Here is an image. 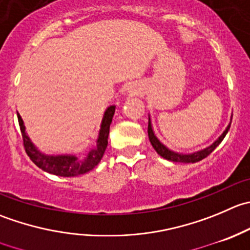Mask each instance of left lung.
Masks as SVG:
<instances>
[{
    "mask_svg": "<svg viewBox=\"0 0 250 250\" xmlns=\"http://www.w3.org/2000/svg\"><path fill=\"white\" fill-rule=\"evenodd\" d=\"M229 127H231V125H229V127L226 128V130L224 132V134H222L221 137H220L219 139H217L216 142L214 143V144L210 145L209 147L202 150V151H198V152H194V154H189V155L177 154V152H173V151H171V150L167 149V147L165 146L164 144H161V143L159 142V139L155 137L154 132H152L150 120H149V125H147V134H149V139H150V143H151L152 147L156 150V152L160 155V156H162L164 159L168 160V161L183 162V164H194V162H198V161H200V160L205 159L207 156H209V155L211 154V152L214 151L215 149H216L217 145H219L220 143L224 140V138L226 137V134H227V132H229Z\"/></svg>",
    "mask_w": 250,
    "mask_h": 250,
    "instance_id": "8db88e82",
    "label": "left lung"
}]
</instances>
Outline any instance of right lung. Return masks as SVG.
<instances>
[{
    "label": "right lung",
    "instance_id": "add662e5",
    "mask_svg": "<svg viewBox=\"0 0 250 250\" xmlns=\"http://www.w3.org/2000/svg\"><path fill=\"white\" fill-rule=\"evenodd\" d=\"M116 106H110L106 110L105 116H104L103 123H101V129L99 133L98 142L96 146L91 150L88 154L85 160H78L74 156H46L36 150L33 143L28 138L25 133V127H24L23 120L21 115L17 113L18 116L19 127H21V139H23L24 149H25L26 155L30 157L31 161L40 167L43 171L48 173L56 174V176H63V177H74L79 174H84L86 172L91 171L99 162L101 161L107 147V138L110 133V125L112 122V117L115 115Z\"/></svg>",
    "mask_w": 250,
    "mask_h": 250
}]
</instances>
